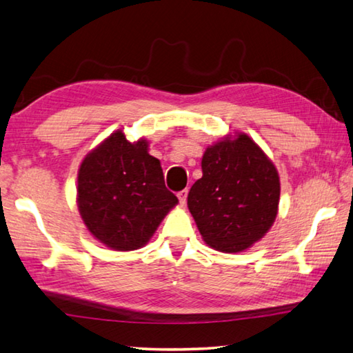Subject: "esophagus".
Returning a JSON list of instances; mask_svg holds the SVG:
<instances>
[{
	"mask_svg": "<svg viewBox=\"0 0 353 353\" xmlns=\"http://www.w3.org/2000/svg\"><path fill=\"white\" fill-rule=\"evenodd\" d=\"M188 194H189L188 189L178 192V199H179V204H181V205H184L185 201H188Z\"/></svg>",
	"mask_w": 353,
	"mask_h": 353,
	"instance_id": "obj_1",
	"label": "esophagus"
}]
</instances>
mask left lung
I'll return each mask as SVG.
<instances>
[{
	"mask_svg": "<svg viewBox=\"0 0 353 353\" xmlns=\"http://www.w3.org/2000/svg\"><path fill=\"white\" fill-rule=\"evenodd\" d=\"M201 169L188 208L204 243L225 254L249 249L275 223L281 190L275 164L248 134L235 132L205 149Z\"/></svg>",
	"mask_w": 353,
	"mask_h": 353,
	"instance_id": "obj_1",
	"label": "left lung"
}]
</instances>
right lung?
Returning a JSON list of instances; mask_svg holds the SVG:
<instances>
[{
	"label": "right lung",
	"instance_id": "right-lung-1",
	"mask_svg": "<svg viewBox=\"0 0 353 353\" xmlns=\"http://www.w3.org/2000/svg\"><path fill=\"white\" fill-rule=\"evenodd\" d=\"M77 204L85 228L105 248L129 252L154 236L178 204L165 189L159 159L149 141H129L121 129L84 157L78 169Z\"/></svg>",
	"mask_w": 353,
	"mask_h": 353
}]
</instances>
